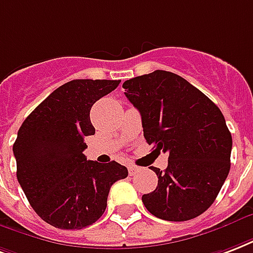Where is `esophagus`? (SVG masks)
<instances>
[{
	"label": "esophagus",
	"instance_id": "34e87169",
	"mask_svg": "<svg viewBox=\"0 0 253 253\" xmlns=\"http://www.w3.org/2000/svg\"><path fill=\"white\" fill-rule=\"evenodd\" d=\"M139 171H140L139 167H135V166H130V167H128V172H130L131 176H134L135 173L139 172Z\"/></svg>",
	"mask_w": 253,
	"mask_h": 253
}]
</instances>
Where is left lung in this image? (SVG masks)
I'll use <instances>...</instances> for the list:
<instances>
[{
	"mask_svg": "<svg viewBox=\"0 0 253 253\" xmlns=\"http://www.w3.org/2000/svg\"><path fill=\"white\" fill-rule=\"evenodd\" d=\"M123 88L139 110L146 142L169 154L165 171L151 167L158 187L142 196L144 207L169 221L202 215L215 202L231 167L232 136L221 111L169 71L135 77Z\"/></svg>",
	"mask_w": 253,
	"mask_h": 253,
	"instance_id": "obj_1",
	"label": "left lung"
}]
</instances>
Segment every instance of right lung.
Wrapping results in <instances>:
<instances>
[{
	"label": "right lung",
	"instance_id": "right-lung-1",
	"mask_svg": "<svg viewBox=\"0 0 253 253\" xmlns=\"http://www.w3.org/2000/svg\"><path fill=\"white\" fill-rule=\"evenodd\" d=\"M121 81L74 80L54 90L19 127L13 144L17 179L42 220L61 229L95 223L110 188L128 171L115 161L84 157V138L95 134L90 110Z\"/></svg>",
	"mask_w": 253,
	"mask_h": 253
}]
</instances>
